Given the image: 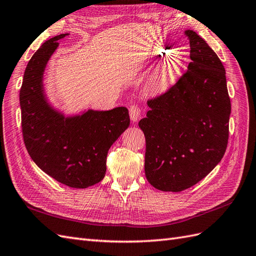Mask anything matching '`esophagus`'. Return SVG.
Masks as SVG:
<instances>
[{
    "label": "esophagus",
    "mask_w": 256,
    "mask_h": 256,
    "mask_svg": "<svg viewBox=\"0 0 256 256\" xmlns=\"http://www.w3.org/2000/svg\"><path fill=\"white\" fill-rule=\"evenodd\" d=\"M129 115H130V118L134 122H136L139 120L140 116H141V108L138 106V104H132L130 106L129 108Z\"/></svg>",
    "instance_id": "1"
}]
</instances>
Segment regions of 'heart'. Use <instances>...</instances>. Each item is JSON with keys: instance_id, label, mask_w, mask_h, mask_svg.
<instances>
[{"instance_id": "obj_1", "label": "heart", "mask_w": 256, "mask_h": 256, "mask_svg": "<svg viewBox=\"0 0 256 256\" xmlns=\"http://www.w3.org/2000/svg\"><path fill=\"white\" fill-rule=\"evenodd\" d=\"M178 72V68L174 62H169V64H166L160 71V82L164 84H169L172 80H174Z\"/></svg>"}]
</instances>
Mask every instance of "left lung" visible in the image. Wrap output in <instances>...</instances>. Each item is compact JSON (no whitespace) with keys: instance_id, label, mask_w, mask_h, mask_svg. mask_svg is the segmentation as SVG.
Returning <instances> with one entry per match:
<instances>
[{"instance_id":"obj_1","label":"left lung","mask_w":256,"mask_h":256,"mask_svg":"<svg viewBox=\"0 0 256 256\" xmlns=\"http://www.w3.org/2000/svg\"><path fill=\"white\" fill-rule=\"evenodd\" d=\"M190 62L176 84L148 101L139 122L145 136V176L162 192H181L208 176L228 142L230 99L224 66L192 30Z\"/></svg>"}]
</instances>
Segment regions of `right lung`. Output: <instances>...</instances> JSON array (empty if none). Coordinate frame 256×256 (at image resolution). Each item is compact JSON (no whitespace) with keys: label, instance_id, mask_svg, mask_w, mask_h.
<instances>
[{"label":"right lung","instance_id":"add662e5","mask_svg":"<svg viewBox=\"0 0 256 256\" xmlns=\"http://www.w3.org/2000/svg\"><path fill=\"white\" fill-rule=\"evenodd\" d=\"M66 36L46 40L28 62L19 94L22 136L28 153L45 174L70 188H87L104 178L108 152L130 118L124 106L66 117L48 103L44 71L57 40Z\"/></svg>","mask_w":256,"mask_h":256}]
</instances>
